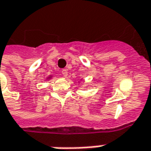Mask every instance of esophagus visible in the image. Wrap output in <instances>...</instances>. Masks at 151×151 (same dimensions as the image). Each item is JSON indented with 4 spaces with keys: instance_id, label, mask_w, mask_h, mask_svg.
<instances>
[{
    "instance_id": "esophagus-1",
    "label": "esophagus",
    "mask_w": 151,
    "mask_h": 151,
    "mask_svg": "<svg viewBox=\"0 0 151 151\" xmlns=\"http://www.w3.org/2000/svg\"><path fill=\"white\" fill-rule=\"evenodd\" d=\"M61 74H62V76H65V77H67V76H68V71H67V70H62V71H61Z\"/></svg>"
}]
</instances>
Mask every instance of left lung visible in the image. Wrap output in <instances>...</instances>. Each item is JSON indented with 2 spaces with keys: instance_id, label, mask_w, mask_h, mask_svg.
<instances>
[{
  "instance_id": "left-lung-1",
  "label": "left lung",
  "mask_w": 151,
  "mask_h": 151,
  "mask_svg": "<svg viewBox=\"0 0 151 151\" xmlns=\"http://www.w3.org/2000/svg\"><path fill=\"white\" fill-rule=\"evenodd\" d=\"M81 81H82V79H81ZM78 83H80V82H78Z\"/></svg>"
}]
</instances>
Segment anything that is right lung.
I'll list each match as a JSON object with an SVG mask.
<instances>
[{
  "mask_svg": "<svg viewBox=\"0 0 151 151\" xmlns=\"http://www.w3.org/2000/svg\"><path fill=\"white\" fill-rule=\"evenodd\" d=\"M51 78H52V76H49L48 77L46 78V80H47V81H49V80H50Z\"/></svg>",
  "mask_w": 151,
  "mask_h": 151,
  "instance_id": "1",
  "label": "right lung"
}]
</instances>
